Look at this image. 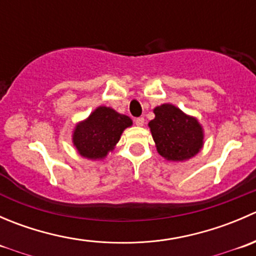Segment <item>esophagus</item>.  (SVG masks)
<instances>
[{"instance_id": "obj_1", "label": "esophagus", "mask_w": 256, "mask_h": 256, "mask_svg": "<svg viewBox=\"0 0 256 256\" xmlns=\"http://www.w3.org/2000/svg\"><path fill=\"white\" fill-rule=\"evenodd\" d=\"M135 124L138 126H144V118H138L135 120Z\"/></svg>"}]
</instances>
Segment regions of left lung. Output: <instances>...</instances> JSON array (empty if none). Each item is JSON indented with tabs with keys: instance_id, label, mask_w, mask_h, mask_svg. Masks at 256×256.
<instances>
[{
	"instance_id": "1",
	"label": "left lung",
	"mask_w": 256,
	"mask_h": 256,
	"mask_svg": "<svg viewBox=\"0 0 256 256\" xmlns=\"http://www.w3.org/2000/svg\"><path fill=\"white\" fill-rule=\"evenodd\" d=\"M154 114L148 128L157 152L164 160L184 162L200 154L204 144V130L196 116L170 102L154 108Z\"/></svg>"
}]
</instances>
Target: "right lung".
<instances>
[{"mask_svg":"<svg viewBox=\"0 0 256 256\" xmlns=\"http://www.w3.org/2000/svg\"><path fill=\"white\" fill-rule=\"evenodd\" d=\"M130 126H132V120L128 115L102 105L92 110L86 118L76 124L72 142L82 157L100 161L114 151L124 130Z\"/></svg>","mask_w":256,"mask_h":256,"instance_id":"right-lung-1","label":"right lung"}]
</instances>
